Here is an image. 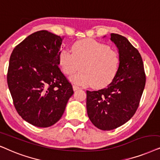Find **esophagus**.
<instances>
[{
	"label": "esophagus",
	"mask_w": 160,
	"mask_h": 160,
	"mask_svg": "<svg viewBox=\"0 0 160 160\" xmlns=\"http://www.w3.org/2000/svg\"><path fill=\"white\" fill-rule=\"evenodd\" d=\"M79 89H80V88H79L78 86H75V85H74V86H73V90L74 91L79 90Z\"/></svg>",
	"instance_id": "esophagus-1"
}]
</instances>
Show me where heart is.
<instances>
[{"label":"heart","instance_id":"b5f03b06","mask_svg":"<svg viewBox=\"0 0 160 160\" xmlns=\"http://www.w3.org/2000/svg\"><path fill=\"white\" fill-rule=\"evenodd\" d=\"M72 52L63 49L58 54V63L63 74L74 73L80 64V71L69 78L79 86L103 88L111 82L120 67V55L107 44L94 39L74 42Z\"/></svg>","mask_w":160,"mask_h":160}]
</instances>
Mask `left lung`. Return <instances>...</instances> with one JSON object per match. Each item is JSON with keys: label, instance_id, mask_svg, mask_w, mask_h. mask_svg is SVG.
<instances>
[{"label": "left lung", "instance_id": "1", "mask_svg": "<svg viewBox=\"0 0 160 160\" xmlns=\"http://www.w3.org/2000/svg\"><path fill=\"white\" fill-rule=\"evenodd\" d=\"M120 55V67L107 88L87 91L89 119L102 130H111L127 122L135 113L146 85V74L140 52L126 37L110 34Z\"/></svg>", "mask_w": 160, "mask_h": 160}]
</instances>
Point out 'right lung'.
<instances>
[{
  "label": "right lung",
  "mask_w": 160,
  "mask_h": 160,
  "mask_svg": "<svg viewBox=\"0 0 160 160\" xmlns=\"http://www.w3.org/2000/svg\"><path fill=\"white\" fill-rule=\"evenodd\" d=\"M63 38L48 31L31 34L10 56L7 82L14 105L25 121L37 127L55 124L74 93L58 67Z\"/></svg>",
  "instance_id": "1"
}]
</instances>
